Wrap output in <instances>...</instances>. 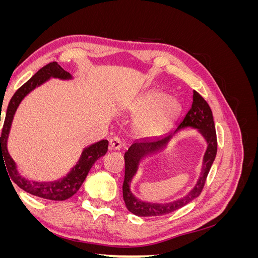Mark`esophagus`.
Segmentation results:
<instances>
[{
    "instance_id": "esophagus-1",
    "label": "esophagus",
    "mask_w": 258,
    "mask_h": 258,
    "mask_svg": "<svg viewBox=\"0 0 258 258\" xmlns=\"http://www.w3.org/2000/svg\"><path fill=\"white\" fill-rule=\"evenodd\" d=\"M110 147L112 150H120L122 147V143L118 137H114L110 140Z\"/></svg>"
}]
</instances>
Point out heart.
I'll return each mask as SVG.
<instances>
[{"label": "heart", "instance_id": "heart-1", "mask_svg": "<svg viewBox=\"0 0 258 258\" xmlns=\"http://www.w3.org/2000/svg\"><path fill=\"white\" fill-rule=\"evenodd\" d=\"M181 103L167 97L161 91H150L138 98L130 106L132 114L138 116L136 130L143 137H157L167 131L181 113Z\"/></svg>", "mask_w": 258, "mask_h": 258}]
</instances>
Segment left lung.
Returning a JSON list of instances; mask_svg holds the SVG:
<instances>
[{
    "label": "left lung",
    "instance_id": "1",
    "mask_svg": "<svg viewBox=\"0 0 258 258\" xmlns=\"http://www.w3.org/2000/svg\"><path fill=\"white\" fill-rule=\"evenodd\" d=\"M184 127L197 128L204 137L207 142V150L203 161L202 172L199 181L194 188L182 199L171 203L159 204V203H146L138 200L130 189L132 178L136 174L138 165L145 157L161 150L164 148L172 138L174 134L157 139H145L136 141L128 151L124 153V179L122 184V197L127 209L131 213L138 216H159L174 212L177 209L188 205L194 199H196L201 194L206 183L210 169L213 165L217 152V140L215 132V124L212 111L207 101L202 98L197 91L194 90L192 103L189 111L187 112L183 120L179 122L174 133Z\"/></svg>",
    "mask_w": 258,
    "mask_h": 258
}]
</instances>
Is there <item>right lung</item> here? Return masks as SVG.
<instances>
[{
  "label": "right lung",
  "mask_w": 258,
  "mask_h": 258,
  "mask_svg": "<svg viewBox=\"0 0 258 258\" xmlns=\"http://www.w3.org/2000/svg\"><path fill=\"white\" fill-rule=\"evenodd\" d=\"M50 77L64 81L72 80V75L64 71L57 62H50L47 66L43 67L40 71H37L26 84H23L11 99L5 115L2 135L0 137V165L2 161L7 170L6 172H9L10 177L21 189L33 195V196L44 199L62 201L72 197L81 188L93 163L106 154L108 141L107 140H101V141L86 147L81 155V158L72 168V170L64 177L58 179V181H29L28 178L20 175L16 163H15L9 151H7V139H9L12 122L15 113H16L23 98L38 86L47 82Z\"/></svg>",
  "instance_id": "1"
}]
</instances>
